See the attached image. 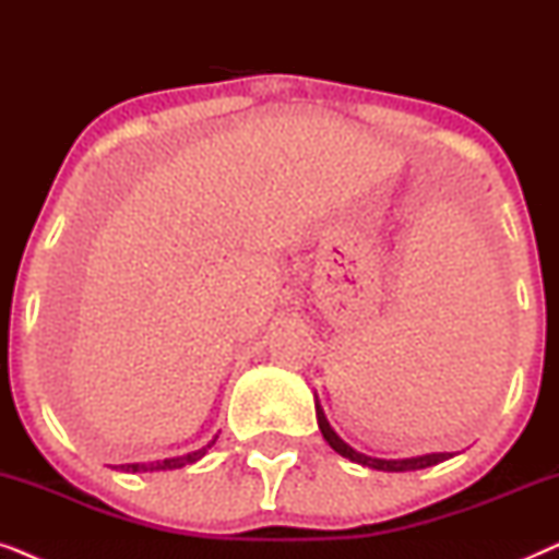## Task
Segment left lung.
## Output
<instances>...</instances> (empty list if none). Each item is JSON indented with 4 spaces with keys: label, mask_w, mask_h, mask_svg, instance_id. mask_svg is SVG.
<instances>
[{
    "label": "left lung",
    "mask_w": 559,
    "mask_h": 559,
    "mask_svg": "<svg viewBox=\"0 0 559 559\" xmlns=\"http://www.w3.org/2000/svg\"><path fill=\"white\" fill-rule=\"evenodd\" d=\"M316 415H318V427H320V432H323L328 445H331L338 455L348 457V461H354L358 465H366V468L386 471V473H404V471L430 468V465H438L442 461H448V457H453V453H427V455H417V457H400V461H386V457L364 455V453H358V450L350 448L348 442H343L338 435H335L331 423H328L323 407H320L318 396H316Z\"/></svg>",
    "instance_id": "8db88e82"
}]
</instances>
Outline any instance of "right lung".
Here are the masks:
<instances>
[{
    "label": "right lung",
    "instance_id": "add662e5",
    "mask_svg": "<svg viewBox=\"0 0 559 559\" xmlns=\"http://www.w3.org/2000/svg\"><path fill=\"white\" fill-rule=\"evenodd\" d=\"M213 442H216V438H213L209 445L205 448H201V450H195V453H188V455H180V457H165V461H152V463H124V465H119L121 471H127V473H155V471H175V468H182V465H188V463H195V461H201V457L209 453V448L213 445Z\"/></svg>",
    "mask_w": 559,
    "mask_h": 559
}]
</instances>
